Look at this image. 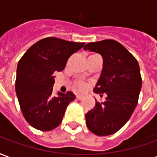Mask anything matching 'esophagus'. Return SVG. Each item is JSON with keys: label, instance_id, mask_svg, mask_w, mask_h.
Wrapping results in <instances>:
<instances>
[{"label": "esophagus", "instance_id": "34e87169", "mask_svg": "<svg viewBox=\"0 0 157 157\" xmlns=\"http://www.w3.org/2000/svg\"><path fill=\"white\" fill-rule=\"evenodd\" d=\"M83 97H84V95H83V94H78L77 99H82Z\"/></svg>", "mask_w": 157, "mask_h": 157}]
</instances>
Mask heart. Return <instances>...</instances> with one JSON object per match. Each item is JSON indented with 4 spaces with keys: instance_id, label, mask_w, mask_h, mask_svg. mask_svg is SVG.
<instances>
[{
    "instance_id": "1",
    "label": "heart",
    "mask_w": 157,
    "mask_h": 157,
    "mask_svg": "<svg viewBox=\"0 0 157 157\" xmlns=\"http://www.w3.org/2000/svg\"><path fill=\"white\" fill-rule=\"evenodd\" d=\"M76 88H77L78 90H85V88H86V84L83 82H78V83L76 84Z\"/></svg>"
}]
</instances>
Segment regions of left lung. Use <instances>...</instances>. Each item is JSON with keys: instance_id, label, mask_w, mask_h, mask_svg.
<instances>
[{"instance_id": "left-lung-1", "label": "left lung", "mask_w": 157, "mask_h": 157, "mask_svg": "<svg viewBox=\"0 0 157 157\" xmlns=\"http://www.w3.org/2000/svg\"><path fill=\"white\" fill-rule=\"evenodd\" d=\"M83 49L102 56L103 69L94 91L107 94L85 115L87 127L97 136H109L124 126L136 107L142 84L139 63L115 40L90 42Z\"/></svg>"}]
</instances>
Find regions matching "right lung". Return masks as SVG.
I'll list each match as a JSON object with an SVG mask.
<instances>
[{"label": "right lung", "mask_w": 157, "mask_h": 157, "mask_svg": "<svg viewBox=\"0 0 157 157\" xmlns=\"http://www.w3.org/2000/svg\"><path fill=\"white\" fill-rule=\"evenodd\" d=\"M83 45L46 37L33 44L18 62L16 93L24 118L35 129L48 131L58 127L68 104L76 98L71 91L52 95L53 73L63 70L69 57Z\"/></svg>", "instance_id": "1"}]
</instances>
